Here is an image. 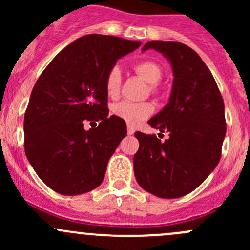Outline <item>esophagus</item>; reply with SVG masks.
<instances>
[{
	"label": "esophagus",
	"instance_id": "1",
	"mask_svg": "<svg viewBox=\"0 0 250 250\" xmlns=\"http://www.w3.org/2000/svg\"><path fill=\"white\" fill-rule=\"evenodd\" d=\"M134 132H135L134 128L130 127V125H128V127H127V134H128V135H133V134H134Z\"/></svg>",
	"mask_w": 250,
	"mask_h": 250
}]
</instances>
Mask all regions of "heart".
Listing matches in <instances>:
<instances>
[{"label":"heart","instance_id":"heart-1","mask_svg":"<svg viewBox=\"0 0 250 250\" xmlns=\"http://www.w3.org/2000/svg\"><path fill=\"white\" fill-rule=\"evenodd\" d=\"M134 71L141 78L150 83V89L152 93L158 92V84L162 78L163 70L157 62L152 60H144L134 65ZM121 84H122V75L118 67H112L107 72L105 78V90L107 97L117 98L121 92ZM153 112V106L148 102L132 103V102H121L112 106V113L120 120L125 121L129 125H139L141 121L146 120L151 113Z\"/></svg>","mask_w":250,"mask_h":250}]
</instances>
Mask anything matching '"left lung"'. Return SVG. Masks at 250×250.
Returning a JSON list of instances; mask_svg holds the SVG:
<instances>
[{"mask_svg": "<svg viewBox=\"0 0 250 250\" xmlns=\"http://www.w3.org/2000/svg\"><path fill=\"white\" fill-rule=\"evenodd\" d=\"M162 53L173 69L169 103L148 125L168 132L161 143L156 135L137 132L134 155L138 184L161 198H178L197 188L218 166L226 134L225 106L213 75L200 55L186 44L150 41L144 50Z\"/></svg>", "mask_w": 250, "mask_h": 250, "instance_id": "8db88e82", "label": "left lung"}]
</instances>
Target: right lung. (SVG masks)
<instances>
[{
    "label": "right lung",
    "instance_id": "obj_1",
    "mask_svg": "<svg viewBox=\"0 0 250 250\" xmlns=\"http://www.w3.org/2000/svg\"><path fill=\"white\" fill-rule=\"evenodd\" d=\"M140 42L92 34L66 46L35 83L24 117V147L42 181L60 195L89 192L103 183L110 157L127 135L109 116L105 78ZM99 122L89 131L84 121Z\"/></svg>",
    "mask_w": 250,
    "mask_h": 250
}]
</instances>
